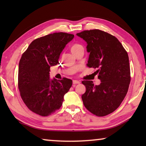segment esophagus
<instances>
[{
  "label": "esophagus",
  "instance_id": "esophagus-1",
  "mask_svg": "<svg viewBox=\"0 0 146 146\" xmlns=\"http://www.w3.org/2000/svg\"><path fill=\"white\" fill-rule=\"evenodd\" d=\"M80 81H78V80H73V86H75V84H80Z\"/></svg>",
  "mask_w": 146,
  "mask_h": 146
}]
</instances>
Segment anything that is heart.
I'll return each instance as SVG.
<instances>
[{
	"label": "heart",
	"mask_w": 146,
	"mask_h": 146,
	"mask_svg": "<svg viewBox=\"0 0 146 146\" xmlns=\"http://www.w3.org/2000/svg\"><path fill=\"white\" fill-rule=\"evenodd\" d=\"M79 46H80V45H79V44H73V45L71 47V52H73V51L74 50H75V49H76V48H77Z\"/></svg>",
	"instance_id": "obj_1"
}]
</instances>
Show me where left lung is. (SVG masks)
Returning <instances> with one entry per match:
<instances>
[{"label":"left lung","mask_w":146,"mask_h":146,"mask_svg":"<svg viewBox=\"0 0 146 146\" xmlns=\"http://www.w3.org/2000/svg\"><path fill=\"white\" fill-rule=\"evenodd\" d=\"M76 35L87 42V66L97 69L101 82L94 86L93 81H82L86 89L82 95L84 105L96 116L108 115L119 107L127 93L131 80L127 53L115 36L99 29Z\"/></svg>","instance_id":"obj_1"}]
</instances>
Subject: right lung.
Segmentation results:
<instances>
[{"mask_svg":"<svg viewBox=\"0 0 146 146\" xmlns=\"http://www.w3.org/2000/svg\"><path fill=\"white\" fill-rule=\"evenodd\" d=\"M74 38L72 34L54 33L34 40L19 62L18 86L21 98L31 111L50 115L62 105L71 79H50L51 66L59 64L60 53Z\"/></svg>","mask_w":146,"mask_h":146,"instance_id":"1","label":"right lung"}]
</instances>
